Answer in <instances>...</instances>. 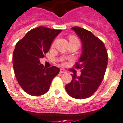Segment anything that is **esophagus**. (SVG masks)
Returning <instances> with one entry per match:
<instances>
[{
	"instance_id": "obj_1",
	"label": "esophagus",
	"mask_w": 123,
	"mask_h": 123,
	"mask_svg": "<svg viewBox=\"0 0 123 123\" xmlns=\"http://www.w3.org/2000/svg\"><path fill=\"white\" fill-rule=\"evenodd\" d=\"M66 72L64 69H60V73H65Z\"/></svg>"
}]
</instances>
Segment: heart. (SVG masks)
<instances>
[{"mask_svg": "<svg viewBox=\"0 0 123 123\" xmlns=\"http://www.w3.org/2000/svg\"><path fill=\"white\" fill-rule=\"evenodd\" d=\"M69 41H77L78 43H79V39L77 38V37L74 35L69 36ZM79 44H80V43H79ZM54 44H55V42H54V43H52V46H54Z\"/></svg>", "mask_w": 123, "mask_h": 123, "instance_id": "obj_1", "label": "heart"}]
</instances>
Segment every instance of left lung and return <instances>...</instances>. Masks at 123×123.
<instances>
[{
	"mask_svg": "<svg viewBox=\"0 0 123 123\" xmlns=\"http://www.w3.org/2000/svg\"><path fill=\"white\" fill-rule=\"evenodd\" d=\"M72 29L82 43V54L74 67L81 69L80 77L71 75L72 80L65 85L68 94L75 99L90 97L100 86L106 71L108 61L104 44L90 31L79 27Z\"/></svg>",
	"mask_w": 123,
	"mask_h": 123,
	"instance_id": "left-lung-1",
	"label": "left lung"
}]
</instances>
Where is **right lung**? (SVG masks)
I'll return each instance as SVG.
<instances>
[{"label":"right lung","mask_w":123,"mask_h":123,"mask_svg":"<svg viewBox=\"0 0 123 123\" xmlns=\"http://www.w3.org/2000/svg\"><path fill=\"white\" fill-rule=\"evenodd\" d=\"M62 31L38 27L30 30L16 44L13 53L14 73L27 94L34 96L45 94L59 73V68L52 66L46 69L40 64V59L44 57L53 40Z\"/></svg>","instance_id":"1"}]
</instances>
